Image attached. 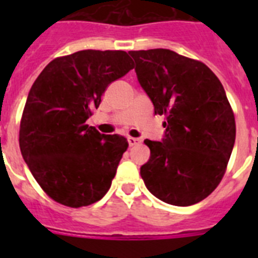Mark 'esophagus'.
<instances>
[{"instance_id":"34e87169","label":"esophagus","mask_w":258,"mask_h":258,"mask_svg":"<svg viewBox=\"0 0 258 258\" xmlns=\"http://www.w3.org/2000/svg\"><path fill=\"white\" fill-rule=\"evenodd\" d=\"M127 142H129V146H136L140 145L141 140L140 138H134V137H129V138H127Z\"/></svg>"}]
</instances>
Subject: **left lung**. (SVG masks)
<instances>
[{"mask_svg":"<svg viewBox=\"0 0 258 258\" xmlns=\"http://www.w3.org/2000/svg\"><path fill=\"white\" fill-rule=\"evenodd\" d=\"M141 86L165 117L163 142L146 140L141 177L150 192L187 207L211 195L226 172L235 117L218 77L203 61L168 49L129 51Z\"/></svg>","mask_w":258,"mask_h":258,"instance_id":"1","label":"left lung"}]
</instances>
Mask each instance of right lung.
<instances>
[{
	"mask_svg": "<svg viewBox=\"0 0 258 258\" xmlns=\"http://www.w3.org/2000/svg\"><path fill=\"white\" fill-rule=\"evenodd\" d=\"M133 70L122 50H81L51 60L23 109L19 146L47 197L70 208L90 206L111 187L127 141L86 124L107 86Z\"/></svg>",
	"mask_w": 258,
	"mask_h": 258,
	"instance_id": "obj_1",
	"label": "right lung"
}]
</instances>
